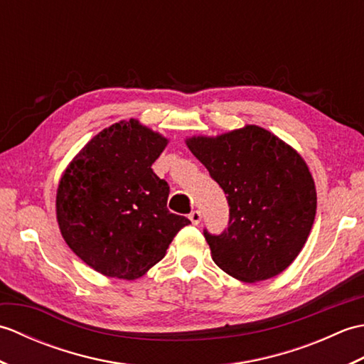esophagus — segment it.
Wrapping results in <instances>:
<instances>
[{"instance_id":"esophagus-1","label":"esophagus","mask_w":364,"mask_h":364,"mask_svg":"<svg viewBox=\"0 0 364 364\" xmlns=\"http://www.w3.org/2000/svg\"><path fill=\"white\" fill-rule=\"evenodd\" d=\"M189 219H191V222H192V225H198L200 223V220H202V214H200V211H192L191 214H189Z\"/></svg>"}]
</instances>
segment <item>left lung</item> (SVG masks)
<instances>
[{
    "label": "left lung",
    "instance_id": "8db88e82",
    "mask_svg": "<svg viewBox=\"0 0 364 364\" xmlns=\"http://www.w3.org/2000/svg\"><path fill=\"white\" fill-rule=\"evenodd\" d=\"M186 144L228 200V228L220 235L203 230L213 261L245 283L283 272L305 245L316 215L306 162L257 125Z\"/></svg>",
    "mask_w": 364,
    "mask_h": 364
}]
</instances>
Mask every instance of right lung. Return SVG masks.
<instances>
[{
	"instance_id": "add662e5",
	"label": "right lung",
	"mask_w": 364,
	"mask_h": 364,
	"mask_svg": "<svg viewBox=\"0 0 364 364\" xmlns=\"http://www.w3.org/2000/svg\"><path fill=\"white\" fill-rule=\"evenodd\" d=\"M167 142L134 119L119 122L90 139L65 168L56 196L60 233L97 272L134 280L191 223L167 210L168 184L151 168Z\"/></svg>"
}]
</instances>
